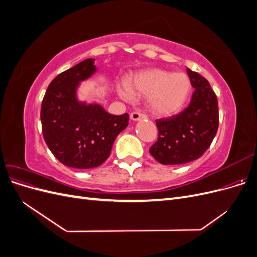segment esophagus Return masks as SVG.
Instances as JSON below:
<instances>
[{"instance_id": "34e87169", "label": "esophagus", "mask_w": 257, "mask_h": 257, "mask_svg": "<svg viewBox=\"0 0 257 257\" xmlns=\"http://www.w3.org/2000/svg\"><path fill=\"white\" fill-rule=\"evenodd\" d=\"M145 118H147V115L142 112H139V111H133L131 113V119L133 121H137V120L145 119Z\"/></svg>"}]
</instances>
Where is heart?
I'll return each instance as SVG.
<instances>
[{"label":"heart","mask_w":257,"mask_h":257,"mask_svg":"<svg viewBox=\"0 0 257 257\" xmlns=\"http://www.w3.org/2000/svg\"><path fill=\"white\" fill-rule=\"evenodd\" d=\"M191 90V81L184 73H170L163 69H151L138 74L131 89L123 84L120 95L130 100L132 92L149 97L150 110L157 115L167 116L176 113L185 103Z\"/></svg>","instance_id":"1"}]
</instances>
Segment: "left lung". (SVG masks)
Here are the masks:
<instances>
[{
	"mask_svg": "<svg viewBox=\"0 0 257 257\" xmlns=\"http://www.w3.org/2000/svg\"><path fill=\"white\" fill-rule=\"evenodd\" d=\"M194 91L191 103L180 113L155 121L159 136L152 157L164 165L199 159L211 145L219 127V103L206 78L186 68Z\"/></svg>",
	"mask_w": 257,
	"mask_h": 257,
	"instance_id": "left-lung-1",
	"label": "left lung"
}]
</instances>
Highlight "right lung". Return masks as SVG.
Instances as JSON below:
<instances>
[{
	"mask_svg": "<svg viewBox=\"0 0 257 257\" xmlns=\"http://www.w3.org/2000/svg\"><path fill=\"white\" fill-rule=\"evenodd\" d=\"M96 71L87 59L59 74L45 93L41 108L46 144L62 164L78 169L94 168L109 158L114 139L127 126L130 115H114L99 105L78 103V82Z\"/></svg>",
	"mask_w": 257,
	"mask_h": 257,
	"instance_id": "right-lung-1",
	"label": "right lung"
}]
</instances>
